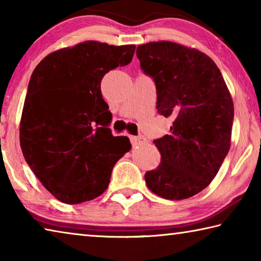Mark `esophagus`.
<instances>
[{"mask_svg":"<svg viewBox=\"0 0 261 261\" xmlns=\"http://www.w3.org/2000/svg\"><path fill=\"white\" fill-rule=\"evenodd\" d=\"M130 139H131V143L134 145H140L146 141L145 137L143 136H130Z\"/></svg>","mask_w":261,"mask_h":261,"instance_id":"34e87169","label":"esophagus"}]
</instances>
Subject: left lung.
Returning a JSON list of instances; mask_svg holds the SVG:
<instances>
[{
  "instance_id": "1",
  "label": "left lung",
  "mask_w": 261,
  "mask_h": 261,
  "mask_svg": "<svg viewBox=\"0 0 261 261\" xmlns=\"http://www.w3.org/2000/svg\"><path fill=\"white\" fill-rule=\"evenodd\" d=\"M137 57L155 83L158 113L173 120L170 135L154 140L161 162L145 182L165 199H187L208 187L230 148V92L214 61L194 48L148 42Z\"/></svg>"
}]
</instances>
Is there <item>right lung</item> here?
<instances>
[{"label": "right lung", "instance_id": "right-lung-1", "mask_svg": "<svg viewBox=\"0 0 261 261\" xmlns=\"http://www.w3.org/2000/svg\"><path fill=\"white\" fill-rule=\"evenodd\" d=\"M135 45L84 41L50 53L31 76L19 126L24 158L56 199L81 204L102 194L131 144L114 137L101 81L124 67Z\"/></svg>", "mask_w": 261, "mask_h": 261}]
</instances>
